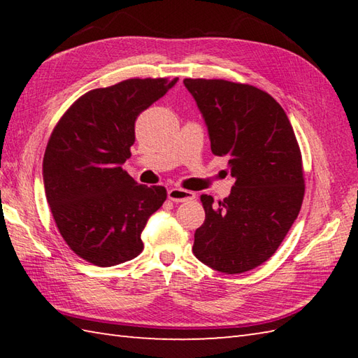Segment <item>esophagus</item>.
<instances>
[{
  "label": "esophagus",
  "mask_w": 358,
  "mask_h": 358,
  "mask_svg": "<svg viewBox=\"0 0 358 358\" xmlns=\"http://www.w3.org/2000/svg\"><path fill=\"white\" fill-rule=\"evenodd\" d=\"M167 196H169L171 201L175 203H183V201H191L195 199V194L191 191H186V189L180 187H172L167 191Z\"/></svg>",
  "instance_id": "esophagus-1"
}]
</instances>
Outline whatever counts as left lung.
<instances>
[{
    "label": "left lung",
    "mask_w": 358,
    "mask_h": 358,
    "mask_svg": "<svg viewBox=\"0 0 358 358\" xmlns=\"http://www.w3.org/2000/svg\"><path fill=\"white\" fill-rule=\"evenodd\" d=\"M208 124L210 150L229 158L231 195L214 206L201 195L204 223L194 254L212 269L241 273L275 254L301 209V152L283 108L250 85L186 78Z\"/></svg>",
    "instance_id": "8db88e82"
}]
</instances>
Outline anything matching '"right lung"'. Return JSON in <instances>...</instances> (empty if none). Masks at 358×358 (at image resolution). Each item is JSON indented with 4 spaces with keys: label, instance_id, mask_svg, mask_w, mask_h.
<instances>
[{
    "label": "right lung",
    "instance_id": "add662e5",
    "mask_svg": "<svg viewBox=\"0 0 358 358\" xmlns=\"http://www.w3.org/2000/svg\"><path fill=\"white\" fill-rule=\"evenodd\" d=\"M178 78H129L81 95L53 127L43 159L52 217L75 254L109 268L140 255L148 218L163 186H143L121 164L131 157L135 121Z\"/></svg>",
    "mask_w": 358,
    "mask_h": 358
}]
</instances>
